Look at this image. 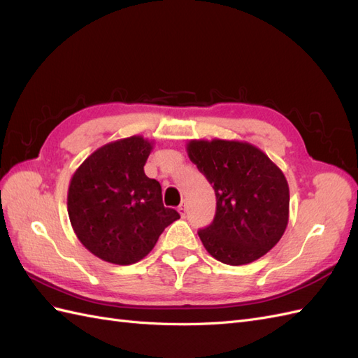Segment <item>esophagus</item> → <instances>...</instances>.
Instances as JSON below:
<instances>
[{
    "instance_id": "34e87169",
    "label": "esophagus",
    "mask_w": 358,
    "mask_h": 358,
    "mask_svg": "<svg viewBox=\"0 0 358 358\" xmlns=\"http://www.w3.org/2000/svg\"><path fill=\"white\" fill-rule=\"evenodd\" d=\"M178 210H179V213H180V216L183 218V216L187 215V203L185 201H182L180 204H179V208H178Z\"/></svg>"
}]
</instances>
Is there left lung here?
<instances>
[{"label":"left lung","instance_id":"1","mask_svg":"<svg viewBox=\"0 0 358 358\" xmlns=\"http://www.w3.org/2000/svg\"><path fill=\"white\" fill-rule=\"evenodd\" d=\"M187 150L216 196L215 218L199 231L206 251L230 266L267 254L288 224L289 189L284 173L246 142L191 140Z\"/></svg>","mask_w":358,"mask_h":358}]
</instances>
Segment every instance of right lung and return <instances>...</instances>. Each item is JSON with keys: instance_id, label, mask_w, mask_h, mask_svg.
Wrapping results in <instances>:
<instances>
[{"instance_id": "right-lung-1", "label": "right lung", "mask_w": 358, "mask_h": 358, "mask_svg": "<svg viewBox=\"0 0 358 358\" xmlns=\"http://www.w3.org/2000/svg\"><path fill=\"white\" fill-rule=\"evenodd\" d=\"M152 142L142 136L99 148L74 171L67 209L82 245L107 263L128 266L146 257L180 215L162 204L161 185L145 175Z\"/></svg>"}]
</instances>
